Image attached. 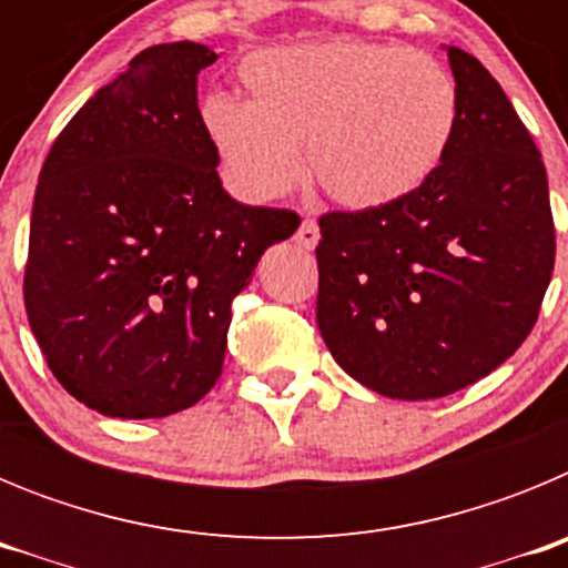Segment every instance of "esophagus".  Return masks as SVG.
Returning <instances> with one entry per match:
<instances>
[{
    "label": "esophagus",
    "instance_id": "1",
    "mask_svg": "<svg viewBox=\"0 0 568 568\" xmlns=\"http://www.w3.org/2000/svg\"><path fill=\"white\" fill-rule=\"evenodd\" d=\"M295 244L304 250H313L315 244H318V224L313 222V219H304L298 227V233H295Z\"/></svg>",
    "mask_w": 568,
    "mask_h": 568
}]
</instances>
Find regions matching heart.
Listing matches in <instances>:
<instances>
[{"label":"heart","mask_w":568,"mask_h":568,"mask_svg":"<svg viewBox=\"0 0 568 568\" xmlns=\"http://www.w3.org/2000/svg\"><path fill=\"white\" fill-rule=\"evenodd\" d=\"M247 102L202 110L230 187L273 202L301 179L349 210L400 202L440 168L458 128L453 73L424 50L364 39L258 50L241 62Z\"/></svg>","instance_id":"1"}]
</instances>
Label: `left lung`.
<instances>
[{"label": "left lung", "mask_w": 568, "mask_h": 568, "mask_svg": "<svg viewBox=\"0 0 568 568\" xmlns=\"http://www.w3.org/2000/svg\"><path fill=\"white\" fill-rule=\"evenodd\" d=\"M460 113L400 202L318 219V329L346 375L398 400L475 384L526 341L555 270L549 182L489 70L446 48Z\"/></svg>", "instance_id": "obj_1"}]
</instances>
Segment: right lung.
<instances>
[{
  "label": "right lung",
  "mask_w": 568,
  "mask_h": 568,
  "mask_svg": "<svg viewBox=\"0 0 568 568\" xmlns=\"http://www.w3.org/2000/svg\"><path fill=\"white\" fill-rule=\"evenodd\" d=\"M207 44H153L50 148L30 215L24 310L50 373L110 418H164L222 375L230 304L293 210L219 179L195 82Z\"/></svg>",
  "instance_id": "add662e5"
}]
</instances>
